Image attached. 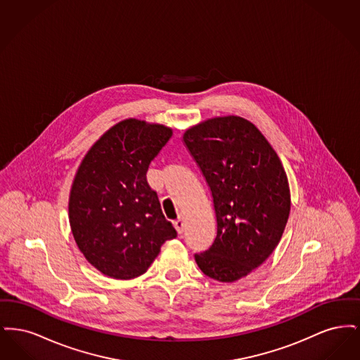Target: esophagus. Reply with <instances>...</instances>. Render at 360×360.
<instances>
[{"label":"esophagus","mask_w":360,"mask_h":360,"mask_svg":"<svg viewBox=\"0 0 360 360\" xmlns=\"http://www.w3.org/2000/svg\"><path fill=\"white\" fill-rule=\"evenodd\" d=\"M174 226H175V229H176V232H178V233H182V232H184V228H185L184 220L179 217L178 220H175V221H174Z\"/></svg>","instance_id":"34e87169"}]
</instances>
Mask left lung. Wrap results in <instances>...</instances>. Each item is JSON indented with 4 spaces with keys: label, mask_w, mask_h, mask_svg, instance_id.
Here are the masks:
<instances>
[{
    "label": "left lung",
    "mask_w": 360,
    "mask_h": 360,
    "mask_svg": "<svg viewBox=\"0 0 360 360\" xmlns=\"http://www.w3.org/2000/svg\"><path fill=\"white\" fill-rule=\"evenodd\" d=\"M182 140L210 188L217 221L213 244L194 259L209 278L235 282L270 257L283 235L288 175L267 139L239 116L207 119Z\"/></svg>",
    "instance_id": "obj_1"
}]
</instances>
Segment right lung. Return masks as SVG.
<instances>
[{
	"instance_id": "right-lung-1",
	"label": "right lung",
	"mask_w": 360,
	"mask_h": 360,
	"mask_svg": "<svg viewBox=\"0 0 360 360\" xmlns=\"http://www.w3.org/2000/svg\"><path fill=\"white\" fill-rule=\"evenodd\" d=\"M172 135L162 124L120 121L91 146L77 170L70 190L71 232L86 260L106 276L144 274L162 244L176 236L146 178Z\"/></svg>"
}]
</instances>
